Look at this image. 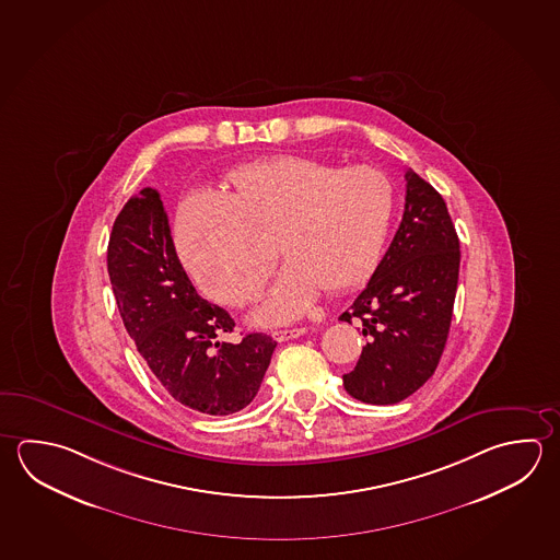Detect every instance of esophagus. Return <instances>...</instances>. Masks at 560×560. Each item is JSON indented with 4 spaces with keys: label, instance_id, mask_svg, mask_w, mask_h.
I'll return each mask as SVG.
<instances>
[{
    "label": "esophagus",
    "instance_id": "obj_1",
    "mask_svg": "<svg viewBox=\"0 0 560 560\" xmlns=\"http://www.w3.org/2000/svg\"><path fill=\"white\" fill-rule=\"evenodd\" d=\"M304 327H294V329H278V331H272V337H275L278 343H284V341H290V339H295V337L304 336Z\"/></svg>",
    "mask_w": 560,
    "mask_h": 560
}]
</instances>
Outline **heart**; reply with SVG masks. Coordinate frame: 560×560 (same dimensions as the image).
<instances>
[{
	"label": "heart",
	"mask_w": 560,
	"mask_h": 560,
	"mask_svg": "<svg viewBox=\"0 0 560 560\" xmlns=\"http://www.w3.org/2000/svg\"><path fill=\"white\" fill-rule=\"evenodd\" d=\"M395 191L373 165L339 170L305 155L248 163L226 175V194L194 195L177 214L179 248L205 294L244 305L260 294L276 233L288 265L256 319L302 316L324 288L339 294L373 272L387 236Z\"/></svg>",
	"instance_id": "1"
}]
</instances>
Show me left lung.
<instances>
[{"label": "left lung", "instance_id": "left-lung-1", "mask_svg": "<svg viewBox=\"0 0 560 560\" xmlns=\"http://www.w3.org/2000/svg\"><path fill=\"white\" fill-rule=\"evenodd\" d=\"M405 213L365 290L341 322H357L365 347L343 375L351 397L395 405L436 371L446 346L459 275V241L442 195L408 170Z\"/></svg>", "mask_w": 560, "mask_h": 560}]
</instances>
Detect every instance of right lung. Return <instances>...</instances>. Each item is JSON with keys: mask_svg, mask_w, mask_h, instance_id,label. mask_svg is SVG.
<instances>
[{"mask_svg": "<svg viewBox=\"0 0 560 560\" xmlns=\"http://www.w3.org/2000/svg\"><path fill=\"white\" fill-rule=\"evenodd\" d=\"M106 258L124 327L167 395L211 417L248 407L276 341L265 334H248L236 346L221 339L234 319L195 292L155 189L124 205Z\"/></svg>", "mask_w": 560, "mask_h": 560, "instance_id": "right-lung-1", "label": "right lung"}]
</instances>
